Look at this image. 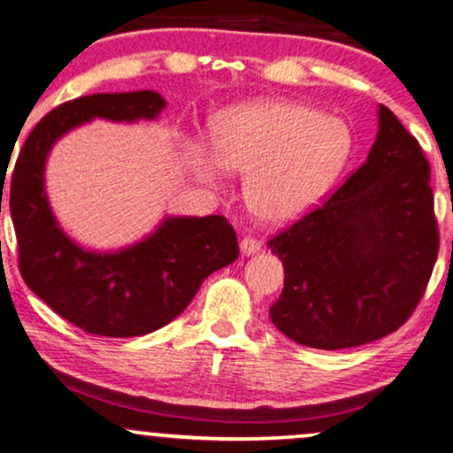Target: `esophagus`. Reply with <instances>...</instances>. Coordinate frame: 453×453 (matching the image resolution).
Instances as JSON below:
<instances>
[{"mask_svg":"<svg viewBox=\"0 0 453 453\" xmlns=\"http://www.w3.org/2000/svg\"><path fill=\"white\" fill-rule=\"evenodd\" d=\"M259 249H262V244H259V241H256V238L251 236H244L241 241V251L242 256H256V253H259Z\"/></svg>","mask_w":453,"mask_h":453,"instance_id":"obj_1","label":"esophagus"}]
</instances>
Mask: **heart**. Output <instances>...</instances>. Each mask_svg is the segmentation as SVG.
Wrapping results in <instances>:
<instances>
[{"mask_svg": "<svg viewBox=\"0 0 453 453\" xmlns=\"http://www.w3.org/2000/svg\"><path fill=\"white\" fill-rule=\"evenodd\" d=\"M211 150L189 147L187 165L200 183L221 187L226 173L247 174L244 204L257 221L285 226L313 211L351 153L341 119L289 100L238 104L211 126Z\"/></svg>", "mask_w": 453, "mask_h": 453, "instance_id": "heart-1", "label": "heart"}]
</instances>
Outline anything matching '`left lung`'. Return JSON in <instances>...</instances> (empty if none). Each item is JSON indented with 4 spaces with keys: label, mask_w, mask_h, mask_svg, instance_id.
I'll list each match as a JSON object with an SVG mask.
<instances>
[{
    "label": "left lung",
    "mask_w": 453,
    "mask_h": 453,
    "mask_svg": "<svg viewBox=\"0 0 453 453\" xmlns=\"http://www.w3.org/2000/svg\"><path fill=\"white\" fill-rule=\"evenodd\" d=\"M368 157L319 209L268 241L285 283L270 319L288 339L345 349L398 330L439 253L424 150L379 104Z\"/></svg>",
    "instance_id": "8db88e82"
}]
</instances>
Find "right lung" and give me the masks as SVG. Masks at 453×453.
<instances>
[{
  "label": "right lung",
  "mask_w": 453,
  "mask_h": 453,
  "mask_svg": "<svg viewBox=\"0 0 453 453\" xmlns=\"http://www.w3.org/2000/svg\"><path fill=\"white\" fill-rule=\"evenodd\" d=\"M164 108V97L149 89L76 97L34 127L14 165L10 215L20 274L57 315L89 334L129 339L159 330L183 313L202 280L238 257L236 232L221 215L164 217L119 251H91L59 227L44 180L57 140L93 119L153 121Z\"/></svg>",
  "instance_id": "add662e5"
}]
</instances>
